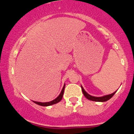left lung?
Listing matches in <instances>:
<instances>
[{
    "mask_svg": "<svg viewBox=\"0 0 134 134\" xmlns=\"http://www.w3.org/2000/svg\"><path fill=\"white\" fill-rule=\"evenodd\" d=\"M81 88H82V91L83 94L84 95V96L87 98V99H90L91 101H97V102H104V101H107L108 100L110 99V98H112V96L115 94V93L116 92L115 91L114 93L110 94H108V95H104L103 96H100V97H96V96H93L89 94L85 90H84L83 87L81 86Z\"/></svg>",
    "mask_w": 134,
    "mask_h": 134,
    "instance_id": "8db88e82",
    "label": "left lung"
}]
</instances>
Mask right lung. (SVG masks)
I'll return each instance as SVG.
<instances>
[{
    "instance_id": "add662e5",
    "label": "right lung",
    "mask_w": 134,
    "mask_h": 134,
    "mask_svg": "<svg viewBox=\"0 0 134 134\" xmlns=\"http://www.w3.org/2000/svg\"><path fill=\"white\" fill-rule=\"evenodd\" d=\"M65 84H64V87H63L62 90V91H61L60 94L58 95V96L57 97V98H56L55 99H53V100H52L51 101H49V102H44V103L38 102V101H33L35 103L37 104H38V105L42 106V107H48V106H50V105H52V104L57 103L59 102V101H60L61 100H62L63 94H64V89H65Z\"/></svg>"
}]
</instances>
